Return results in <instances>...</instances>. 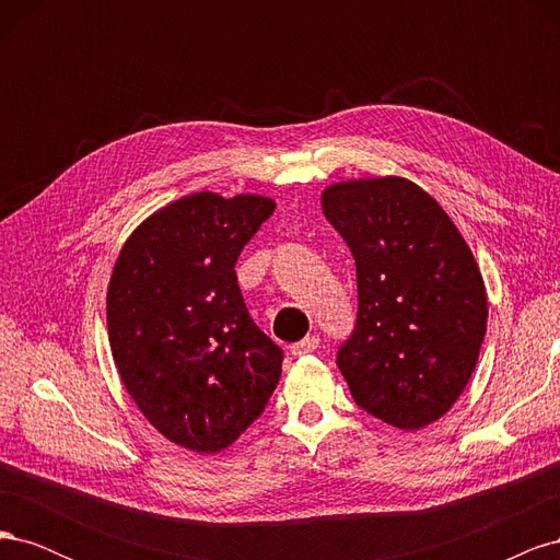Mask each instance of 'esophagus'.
<instances>
[{
  "instance_id": "obj_1",
  "label": "esophagus",
  "mask_w": 560,
  "mask_h": 560,
  "mask_svg": "<svg viewBox=\"0 0 560 560\" xmlns=\"http://www.w3.org/2000/svg\"><path fill=\"white\" fill-rule=\"evenodd\" d=\"M317 348H319V338L317 336H306V338H303V341L292 343L290 352L292 354H308V352H315Z\"/></svg>"
}]
</instances>
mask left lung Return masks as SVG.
I'll list each match as a JSON object with an SVG mask.
<instances>
[{
  "mask_svg": "<svg viewBox=\"0 0 560 560\" xmlns=\"http://www.w3.org/2000/svg\"><path fill=\"white\" fill-rule=\"evenodd\" d=\"M322 212L358 268V319L336 364L360 409L399 430L442 418L479 360L488 299L439 202L404 177L338 182Z\"/></svg>",
  "mask_w": 560,
  "mask_h": 560,
  "instance_id": "left-lung-1",
  "label": "left lung"
}]
</instances>
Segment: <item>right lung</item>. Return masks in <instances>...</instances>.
Masks as SVG:
<instances>
[{
	"instance_id": "add662e5",
	"label": "right lung",
	"mask_w": 560,
	"mask_h": 560,
	"mask_svg": "<svg viewBox=\"0 0 560 560\" xmlns=\"http://www.w3.org/2000/svg\"><path fill=\"white\" fill-rule=\"evenodd\" d=\"M273 210L264 196H184L135 229L114 264L118 374L151 425L189 451L231 446L280 381L282 348L254 325L235 276Z\"/></svg>"
}]
</instances>
